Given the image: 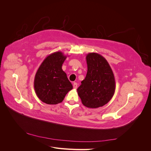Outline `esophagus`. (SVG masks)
<instances>
[{
	"instance_id": "34e87169",
	"label": "esophagus",
	"mask_w": 151,
	"mask_h": 151,
	"mask_svg": "<svg viewBox=\"0 0 151 151\" xmlns=\"http://www.w3.org/2000/svg\"><path fill=\"white\" fill-rule=\"evenodd\" d=\"M73 88H74V89L77 88V84L76 83H74V84H73Z\"/></svg>"
}]
</instances>
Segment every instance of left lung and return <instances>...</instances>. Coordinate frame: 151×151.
<instances>
[{
  "instance_id": "obj_1",
  "label": "left lung",
  "mask_w": 151,
  "mask_h": 151,
  "mask_svg": "<svg viewBox=\"0 0 151 151\" xmlns=\"http://www.w3.org/2000/svg\"><path fill=\"white\" fill-rule=\"evenodd\" d=\"M88 72L77 89L82 103L89 108H98L108 103L115 91V79L107 60L97 53L86 57Z\"/></svg>"
}]
</instances>
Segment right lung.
<instances>
[{
	"label": "right lung",
	"instance_id": "obj_1",
	"mask_svg": "<svg viewBox=\"0 0 151 151\" xmlns=\"http://www.w3.org/2000/svg\"><path fill=\"white\" fill-rule=\"evenodd\" d=\"M67 57L61 52L49 55L36 73L35 93L45 103L57 104L62 102L67 93L73 88L66 73L62 68Z\"/></svg>",
	"mask_w": 151,
	"mask_h": 151
}]
</instances>
